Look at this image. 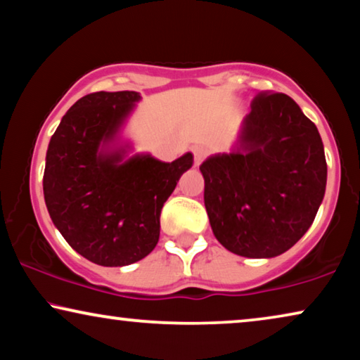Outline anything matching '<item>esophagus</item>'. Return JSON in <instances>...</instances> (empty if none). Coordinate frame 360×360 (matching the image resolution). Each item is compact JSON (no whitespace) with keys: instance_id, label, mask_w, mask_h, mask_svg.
Listing matches in <instances>:
<instances>
[{"instance_id":"34e87169","label":"esophagus","mask_w":360,"mask_h":360,"mask_svg":"<svg viewBox=\"0 0 360 360\" xmlns=\"http://www.w3.org/2000/svg\"><path fill=\"white\" fill-rule=\"evenodd\" d=\"M193 151H194V165L199 166L200 162L204 161V158L207 156V150H205V148H202V146H195Z\"/></svg>"}]
</instances>
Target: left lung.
<instances>
[{
	"mask_svg": "<svg viewBox=\"0 0 360 360\" xmlns=\"http://www.w3.org/2000/svg\"><path fill=\"white\" fill-rule=\"evenodd\" d=\"M199 169L215 238L247 258L290 250L313 224L328 177L316 124L293 98L271 90L253 98L236 151Z\"/></svg>",
	"mask_w": 360,
	"mask_h": 360,
	"instance_id": "8db88e82",
	"label": "left lung"
}]
</instances>
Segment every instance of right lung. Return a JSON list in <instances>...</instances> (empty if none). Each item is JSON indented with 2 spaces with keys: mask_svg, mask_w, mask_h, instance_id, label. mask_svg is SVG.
Segmentation results:
<instances>
[{
  "mask_svg": "<svg viewBox=\"0 0 360 360\" xmlns=\"http://www.w3.org/2000/svg\"><path fill=\"white\" fill-rule=\"evenodd\" d=\"M140 95L89 94L72 105L49 141L42 188L52 222L77 253L102 266L145 258L160 240V215L191 153L172 162L103 155Z\"/></svg>",
  "mask_w": 360,
  "mask_h": 360,
  "instance_id": "right-lung-1",
  "label": "right lung"
}]
</instances>
